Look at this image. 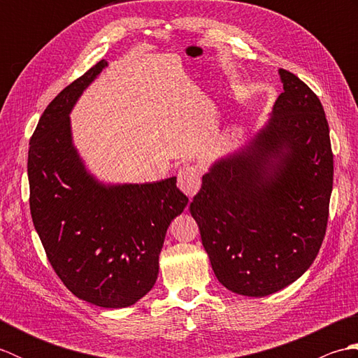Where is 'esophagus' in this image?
I'll list each match as a JSON object with an SVG mask.
<instances>
[{
    "label": "esophagus",
    "mask_w": 358,
    "mask_h": 358,
    "mask_svg": "<svg viewBox=\"0 0 358 358\" xmlns=\"http://www.w3.org/2000/svg\"><path fill=\"white\" fill-rule=\"evenodd\" d=\"M201 186V173L196 166H183L178 171V187L183 191L189 199L199 192Z\"/></svg>",
    "instance_id": "esophagus-1"
}]
</instances>
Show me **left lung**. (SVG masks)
I'll use <instances>...</instances> for the list:
<instances>
[{"instance_id": "obj_1", "label": "left lung", "mask_w": 358, "mask_h": 358, "mask_svg": "<svg viewBox=\"0 0 358 358\" xmlns=\"http://www.w3.org/2000/svg\"><path fill=\"white\" fill-rule=\"evenodd\" d=\"M278 73L272 117L248 146L210 166L189 208L218 281L248 296L300 278L329 217L334 155L323 106L296 75Z\"/></svg>"}]
</instances>
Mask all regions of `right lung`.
<instances>
[{
    "instance_id": "obj_1",
    "label": "right lung",
    "mask_w": 358,
    "mask_h": 358,
    "mask_svg": "<svg viewBox=\"0 0 358 358\" xmlns=\"http://www.w3.org/2000/svg\"><path fill=\"white\" fill-rule=\"evenodd\" d=\"M101 59L45 108L30 138V214L53 271L78 299L127 308L158 277L166 231L187 204L177 177L144 185H103L73 148L69 113Z\"/></svg>"
}]
</instances>
